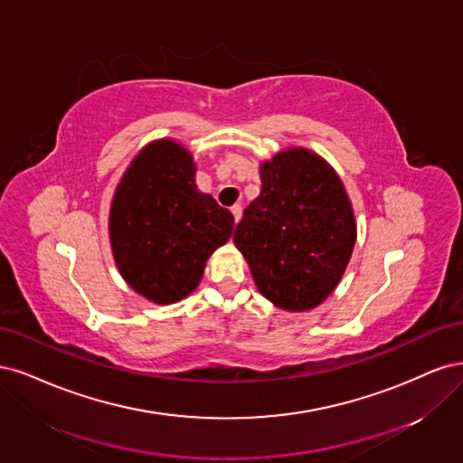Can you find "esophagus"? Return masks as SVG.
<instances>
[{"label":"esophagus","mask_w":463,"mask_h":463,"mask_svg":"<svg viewBox=\"0 0 463 463\" xmlns=\"http://www.w3.org/2000/svg\"><path fill=\"white\" fill-rule=\"evenodd\" d=\"M231 212H232V215H234V222H238V221L242 219V205H238V203L232 205Z\"/></svg>","instance_id":"1"}]
</instances>
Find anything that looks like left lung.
Returning a JSON list of instances; mask_svg holds the SVG:
<instances>
[{"instance_id":"1","label":"left lung","mask_w":463,"mask_h":463,"mask_svg":"<svg viewBox=\"0 0 463 463\" xmlns=\"http://www.w3.org/2000/svg\"><path fill=\"white\" fill-rule=\"evenodd\" d=\"M260 292L290 311L329 296L355 244L350 200L336 173L307 150H288L261 165V194L234 229Z\"/></svg>"}]
</instances>
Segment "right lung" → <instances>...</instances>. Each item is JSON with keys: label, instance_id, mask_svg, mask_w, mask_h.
<instances>
[{"label": "right lung", "instance_id": "right-lung-1", "mask_svg": "<svg viewBox=\"0 0 463 463\" xmlns=\"http://www.w3.org/2000/svg\"><path fill=\"white\" fill-rule=\"evenodd\" d=\"M192 156L159 140L130 163L118 184L109 234L118 271L156 304L183 300L203 275L205 260L225 244L234 217L194 181Z\"/></svg>", "mask_w": 463, "mask_h": 463}]
</instances>
